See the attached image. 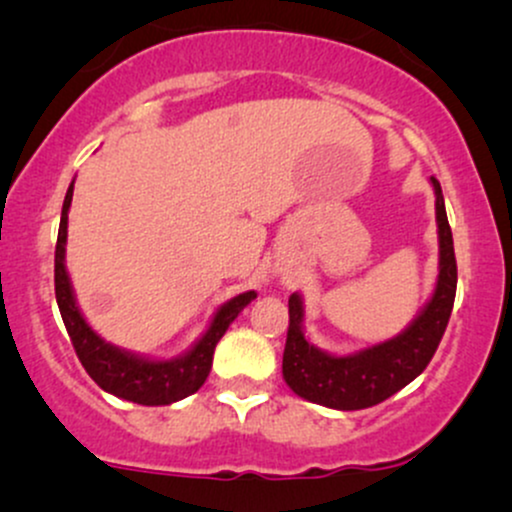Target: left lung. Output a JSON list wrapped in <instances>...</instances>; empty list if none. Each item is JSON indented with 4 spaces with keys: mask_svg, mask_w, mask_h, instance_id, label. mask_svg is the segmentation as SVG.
<instances>
[{
    "mask_svg": "<svg viewBox=\"0 0 512 512\" xmlns=\"http://www.w3.org/2000/svg\"><path fill=\"white\" fill-rule=\"evenodd\" d=\"M431 185L436 192L438 223L436 289L397 337L351 354H330L305 337L303 298L301 293H291L289 334L281 373L298 397L339 411L375 407L419 378L436 354L455 303L457 262L443 190L436 178H431Z\"/></svg>",
    "mask_w": 512,
    "mask_h": 512,
    "instance_id": "8db88e82",
    "label": "left lung"
}]
</instances>
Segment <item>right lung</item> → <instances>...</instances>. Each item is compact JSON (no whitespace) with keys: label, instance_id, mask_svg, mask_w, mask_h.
Wrapping results in <instances>:
<instances>
[{"label":"right lung","instance_id":"obj_1","mask_svg":"<svg viewBox=\"0 0 512 512\" xmlns=\"http://www.w3.org/2000/svg\"><path fill=\"white\" fill-rule=\"evenodd\" d=\"M72 195L74 180L69 185L67 197H64L60 233H57L55 296L57 305H60L64 327H67L81 366L86 368V373L96 380L101 390L120 399H127V402L144 404V407H166V404L195 395L199 387L204 385V380H207L219 339L240 315V310L255 301L257 293H238L236 298L223 303L214 317H211L209 327L202 332V337L185 354L175 358H149L105 342L101 334L88 325L84 313L79 310L72 279H69L67 264H64L69 221L67 214L69 207H72Z\"/></svg>","mask_w":512,"mask_h":512}]
</instances>
